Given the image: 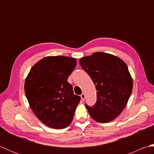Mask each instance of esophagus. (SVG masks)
Segmentation results:
<instances>
[{"mask_svg":"<svg viewBox=\"0 0 154 154\" xmlns=\"http://www.w3.org/2000/svg\"><path fill=\"white\" fill-rule=\"evenodd\" d=\"M81 99H82V100H84L85 99V94L84 93H82L81 94Z\"/></svg>","mask_w":154,"mask_h":154,"instance_id":"34e87169","label":"esophagus"}]
</instances>
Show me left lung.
<instances>
[{"mask_svg":"<svg viewBox=\"0 0 154 154\" xmlns=\"http://www.w3.org/2000/svg\"><path fill=\"white\" fill-rule=\"evenodd\" d=\"M81 67L89 75L97 90L93 106L85 104L90 116L106 123L122 112L132 90V79L126 64L111 54L95 52L80 59Z\"/></svg>","mask_w":154,"mask_h":154,"instance_id":"obj_1","label":"left lung"}]
</instances>
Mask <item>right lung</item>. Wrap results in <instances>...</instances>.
<instances>
[{
  "mask_svg": "<svg viewBox=\"0 0 154 154\" xmlns=\"http://www.w3.org/2000/svg\"><path fill=\"white\" fill-rule=\"evenodd\" d=\"M77 60L65 56L44 57L35 63L25 81V94L31 109L42 122L63 129L71 123L81 97L73 93L67 79Z\"/></svg>",
  "mask_w": 154,
  "mask_h": 154,
  "instance_id": "right-lung-1",
  "label": "right lung"
}]
</instances>
